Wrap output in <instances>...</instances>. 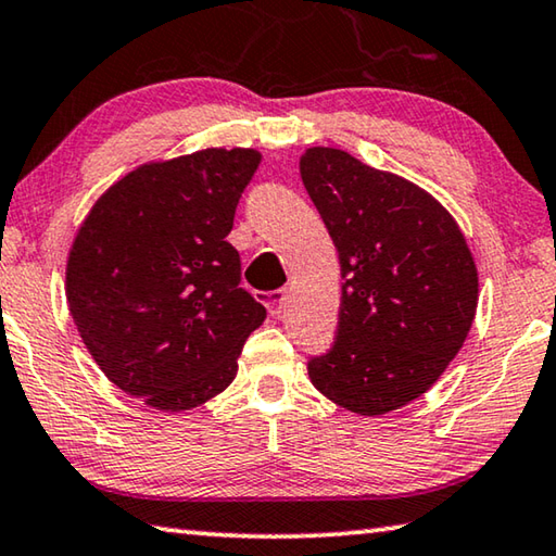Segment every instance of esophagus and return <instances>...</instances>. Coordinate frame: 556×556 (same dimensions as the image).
I'll list each match as a JSON object with an SVG mask.
<instances>
[{"instance_id":"1","label":"esophagus","mask_w":556,"mask_h":556,"mask_svg":"<svg viewBox=\"0 0 556 556\" xmlns=\"http://www.w3.org/2000/svg\"><path fill=\"white\" fill-rule=\"evenodd\" d=\"M261 300H263V305L268 307V313L270 315H280L283 313V307H286V303H288V290H268V293H263L261 295Z\"/></svg>"}]
</instances>
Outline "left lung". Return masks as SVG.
I'll list each match as a JSON object with an SVG mask.
<instances>
[{
  "mask_svg": "<svg viewBox=\"0 0 556 556\" xmlns=\"http://www.w3.org/2000/svg\"><path fill=\"white\" fill-rule=\"evenodd\" d=\"M309 200L342 266V307L309 381L358 415H386L432 388L469 334L479 273L432 194L339 149L300 159Z\"/></svg>",
  "mask_w": 556,
  "mask_h": 556,
  "instance_id": "left-lung-1",
  "label": "left lung"
}]
</instances>
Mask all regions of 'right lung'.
<instances>
[{"mask_svg":"<svg viewBox=\"0 0 556 556\" xmlns=\"http://www.w3.org/2000/svg\"><path fill=\"white\" fill-rule=\"evenodd\" d=\"M261 163L207 149L124 175L87 214L65 270L67 305L97 366L155 410H192L227 388L266 307L227 241Z\"/></svg>","mask_w":556,"mask_h":556,"instance_id":"right-lung-1","label":"right lung"}]
</instances>
